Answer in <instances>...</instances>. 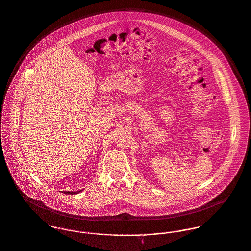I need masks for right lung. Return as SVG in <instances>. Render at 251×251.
Masks as SVG:
<instances>
[{"label":"right lung","mask_w":251,"mask_h":251,"mask_svg":"<svg viewBox=\"0 0 251 251\" xmlns=\"http://www.w3.org/2000/svg\"><path fill=\"white\" fill-rule=\"evenodd\" d=\"M82 191H78V192H62V193H64L65 195H75V194H79Z\"/></svg>","instance_id":"obj_1"}]
</instances>
